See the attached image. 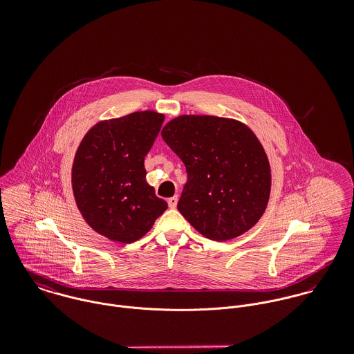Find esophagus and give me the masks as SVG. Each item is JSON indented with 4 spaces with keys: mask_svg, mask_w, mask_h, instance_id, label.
<instances>
[{
    "mask_svg": "<svg viewBox=\"0 0 354 354\" xmlns=\"http://www.w3.org/2000/svg\"><path fill=\"white\" fill-rule=\"evenodd\" d=\"M177 202H178V198L177 196H173L170 199H167V204L170 208H176L177 207Z\"/></svg>",
    "mask_w": 354,
    "mask_h": 354,
    "instance_id": "obj_1",
    "label": "esophagus"
}]
</instances>
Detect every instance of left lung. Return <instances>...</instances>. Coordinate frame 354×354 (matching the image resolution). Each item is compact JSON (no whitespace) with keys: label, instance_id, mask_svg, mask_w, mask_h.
Masks as SVG:
<instances>
[{"label":"left lung","instance_id":"left-lung-1","mask_svg":"<svg viewBox=\"0 0 354 354\" xmlns=\"http://www.w3.org/2000/svg\"><path fill=\"white\" fill-rule=\"evenodd\" d=\"M160 135L188 174L177 208L201 234L226 241L256 225L270 198L271 170L263 146L245 124L215 115H180Z\"/></svg>","mask_w":354,"mask_h":354}]
</instances>
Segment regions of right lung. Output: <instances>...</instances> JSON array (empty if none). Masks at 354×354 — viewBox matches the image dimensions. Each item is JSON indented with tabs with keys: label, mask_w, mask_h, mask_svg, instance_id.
<instances>
[{
	"label": "right lung",
	"mask_w": 354,
	"mask_h": 354,
	"mask_svg": "<svg viewBox=\"0 0 354 354\" xmlns=\"http://www.w3.org/2000/svg\"><path fill=\"white\" fill-rule=\"evenodd\" d=\"M163 120L151 110L104 120L86 133L76 151L72 188L77 208L111 241L142 239L167 208L147 184L145 169Z\"/></svg>",
	"instance_id": "1"
}]
</instances>
